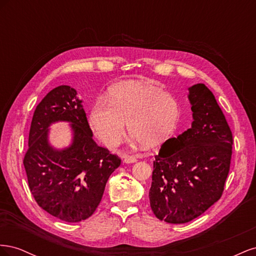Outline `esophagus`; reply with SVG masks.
Instances as JSON below:
<instances>
[{
  "mask_svg": "<svg viewBox=\"0 0 256 256\" xmlns=\"http://www.w3.org/2000/svg\"><path fill=\"white\" fill-rule=\"evenodd\" d=\"M122 158L125 164H134V162L136 161V158L134 156H129V154H125Z\"/></svg>",
  "mask_w": 256,
  "mask_h": 256,
  "instance_id": "esophagus-1",
  "label": "esophagus"
}]
</instances>
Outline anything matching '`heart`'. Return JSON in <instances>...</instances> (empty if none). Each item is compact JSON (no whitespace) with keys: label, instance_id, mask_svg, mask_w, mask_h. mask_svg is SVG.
Segmentation results:
<instances>
[{"label":"heart","instance_id":"heart-1","mask_svg":"<svg viewBox=\"0 0 256 256\" xmlns=\"http://www.w3.org/2000/svg\"><path fill=\"white\" fill-rule=\"evenodd\" d=\"M180 118L176 100L160 88L143 82L116 84L109 92V102L98 98L90 112V126L106 146H116L125 126L136 141L156 146L172 134Z\"/></svg>","mask_w":256,"mask_h":256}]
</instances>
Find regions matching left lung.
Returning a JSON list of instances; mask_svg holds the SVG:
<instances>
[{"label": "left lung", "mask_w": 256, "mask_h": 256, "mask_svg": "<svg viewBox=\"0 0 256 256\" xmlns=\"http://www.w3.org/2000/svg\"><path fill=\"white\" fill-rule=\"evenodd\" d=\"M191 128L166 140L154 156L150 202L159 220L187 223L204 214L224 190L233 136L221 108L205 84L189 88Z\"/></svg>", "instance_id": "left-lung-1"}]
</instances>
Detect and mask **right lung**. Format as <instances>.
<instances>
[{"mask_svg":"<svg viewBox=\"0 0 256 256\" xmlns=\"http://www.w3.org/2000/svg\"><path fill=\"white\" fill-rule=\"evenodd\" d=\"M56 121L70 122L73 129V143L64 150L48 140V127ZM23 164L36 203L62 221L80 222L95 212L120 159L92 140L76 90L60 85L36 106Z\"/></svg>","mask_w":256,"mask_h":256,"instance_id":"right-lung-1","label":"right lung"}]
</instances>
